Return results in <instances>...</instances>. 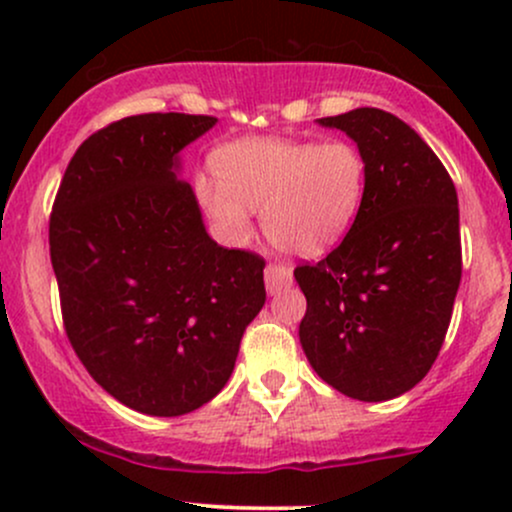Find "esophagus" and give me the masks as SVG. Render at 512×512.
Instances as JSON below:
<instances>
[{
    "mask_svg": "<svg viewBox=\"0 0 512 512\" xmlns=\"http://www.w3.org/2000/svg\"><path fill=\"white\" fill-rule=\"evenodd\" d=\"M291 281V272L286 267H281V264H267V269H264V284H267V291L272 293V296L274 293L289 289Z\"/></svg>",
    "mask_w": 512,
    "mask_h": 512,
    "instance_id": "34e87169",
    "label": "esophagus"
}]
</instances>
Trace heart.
Wrapping results in <instances>:
<instances>
[{
  "label": "heart",
  "mask_w": 512,
  "mask_h": 512,
  "mask_svg": "<svg viewBox=\"0 0 512 512\" xmlns=\"http://www.w3.org/2000/svg\"><path fill=\"white\" fill-rule=\"evenodd\" d=\"M219 182L199 180L197 197L223 236H250L252 209L281 252L315 257L351 231L368 190V158L354 142L248 137L211 158Z\"/></svg>",
  "instance_id": "heart-1"
}]
</instances>
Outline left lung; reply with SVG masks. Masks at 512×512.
Masks as SVG:
<instances>
[{"mask_svg":"<svg viewBox=\"0 0 512 512\" xmlns=\"http://www.w3.org/2000/svg\"><path fill=\"white\" fill-rule=\"evenodd\" d=\"M368 158L361 214L325 260L296 267L308 310L301 346L327 385L385 402L424 380L462 276L460 209L448 170L407 122L378 108L322 117Z\"/></svg>","mask_w":512,"mask_h":512,"instance_id":"1","label":"left lung"}]
</instances>
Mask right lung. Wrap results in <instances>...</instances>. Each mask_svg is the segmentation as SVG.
<instances>
[{"label": "right lung", "instance_id": "obj_1", "mask_svg": "<svg viewBox=\"0 0 512 512\" xmlns=\"http://www.w3.org/2000/svg\"><path fill=\"white\" fill-rule=\"evenodd\" d=\"M216 117L146 113L76 149L50 216L62 320L91 378L149 416L190 414L231 378L264 260L216 245L180 151Z\"/></svg>", "mask_w": 512, "mask_h": 512}]
</instances>
